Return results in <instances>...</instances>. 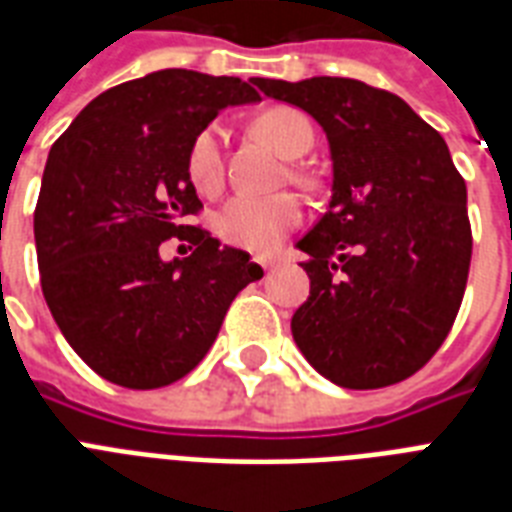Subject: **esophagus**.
<instances>
[{
  "label": "esophagus",
  "mask_w": 512,
  "mask_h": 512,
  "mask_svg": "<svg viewBox=\"0 0 512 512\" xmlns=\"http://www.w3.org/2000/svg\"><path fill=\"white\" fill-rule=\"evenodd\" d=\"M260 265H263L265 271H273V268L279 265V260H276V257H265V260H260Z\"/></svg>",
  "instance_id": "esophagus-1"
}]
</instances>
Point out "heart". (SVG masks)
Segmentation results:
<instances>
[{"label":"heart","instance_id":"obj_1","mask_svg":"<svg viewBox=\"0 0 512 512\" xmlns=\"http://www.w3.org/2000/svg\"><path fill=\"white\" fill-rule=\"evenodd\" d=\"M255 130L271 143L281 156L295 159L313 146V127L303 111L289 106L268 108L257 116ZM185 167L191 183L201 193H212L223 183V130L217 124H207L193 135ZM303 217V207L295 196H249L239 193L217 212L215 231L220 239L241 249H271L276 241L295 228Z\"/></svg>","mask_w":512,"mask_h":512}]
</instances>
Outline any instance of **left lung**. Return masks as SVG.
<instances>
[{
    "label": "left lung",
    "mask_w": 512,
    "mask_h": 512,
    "mask_svg": "<svg viewBox=\"0 0 512 512\" xmlns=\"http://www.w3.org/2000/svg\"><path fill=\"white\" fill-rule=\"evenodd\" d=\"M327 132L332 199L297 241L311 295L292 316L308 364L340 388L412 377L441 348L468 284V188L446 140L358 79H249Z\"/></svg>",
    "instance_id": "obj_1"
}]
</instances>
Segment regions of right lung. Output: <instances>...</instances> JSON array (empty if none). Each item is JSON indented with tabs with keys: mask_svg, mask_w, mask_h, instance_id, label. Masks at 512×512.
I'll list each match as a JSON object with an SVG mask.
<instances>
[{
	"mask_svg": "<svg viewBox=\"0 0 512 512\" xmlns=\"http://www.w3.org/2000/svg\"><path fill=\"white\" fill-rule=\"evenodd\" d=\"M255 100L236 76L164 68L98 95L50 148L34 212L42 292L103 380L154 390L185 377L233 297L263 279L247 252L185 225L201 209L185 167L193 135ZM170 235L197 249L167 264L158 247Z\"/></svg>",
	"mask_w": 512,
	"mask_h": 512,
	"instance_id": "right-lung-1",
	"label": "right lung"
}]
</instances>
